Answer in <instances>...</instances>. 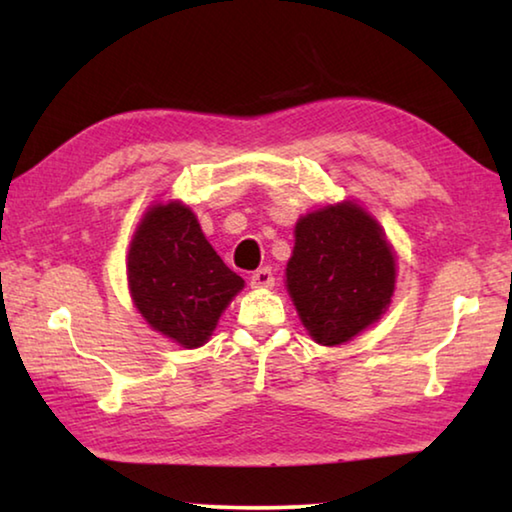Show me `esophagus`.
<instances>
[{
    "label": "esophagus",
    "instance_id": "34e87169",
    "mask_svg": "<svg viewBox=\"0 0 512 512\" xmlns=\"http://www.w3.org/2000/svg\"><path fill=\"white\" fill-rule=\"evenodd\" d=\"M273 284H275V277H273V271L268 266L259 268V271L250 275V287H253V289H271Z\"/></svg>",
    "mask_w": 512,
    "mask_h": 512
}]
</instances>
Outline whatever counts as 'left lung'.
<instances>
[{"mask_svg": "<svg viewBox=\"0 0 512 512\" xmlns=\"http://www.w3.org/2000/svg\"><path fill=\"white\" fill-rule=\"evenodd\" d=\"M287 291L311 339L343 345L391 307L397 262L379 221L357 201L300 216Z\"/></svg>", "mask_w": 512, "mask_h": 512, "instance_id": "obj_1", "label": "left lung"}]
</instances>
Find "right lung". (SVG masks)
<instances>
[{"mask_svg": "<svg viewBox=\"0 0 512 512\" xmlns=\"http://www.w3.org/2000/svg\"><path fill=\"white\" fill-rule=\"evenodd\" d=\"M126 275L146 325L189 350L210 341L225 307L244 289L183 201L153 203L142 214L128 246Z\"/></svg>", "mask_w": 512, "mask_h": 512, "instance_id": "add662e5", "label": "right lung"}]
</instances>
